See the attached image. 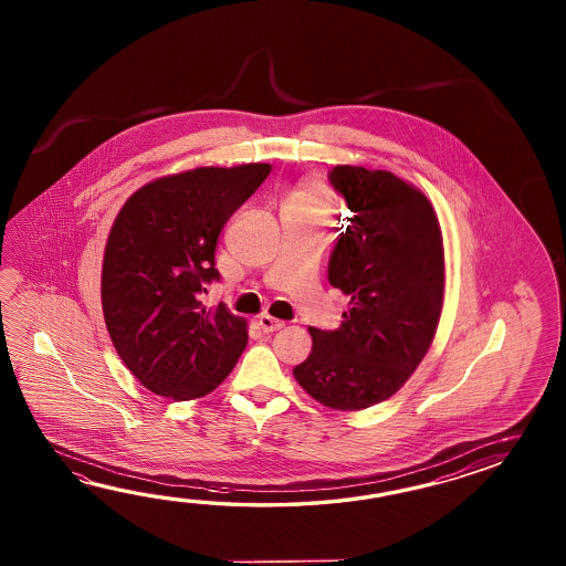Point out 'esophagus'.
Returning a JSON list of instances; mask_svg holds the SVG:
<instances>
[{
    "label": "esophagus",
    "mask_w": 566,
    "mask_h": 566,
    "mask_svg": "<svg viewBox=\"0 0 566 566\" xmlns=\"http://www.w3.org/2000/svg\"><path fill=\"white\" fill-rule=\"evenodd\" d=\"M283 325L285 324H283L281 319H275V317H271V315H261V317H259V327H261L265 334L279 332Z\"/></svg>",
    "instance_id": "obj_1"
}]
</instances>
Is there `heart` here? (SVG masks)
<instances>
[{
	"label": "heart",
	"mask_w": 566,
	"mask_h": 566,
	"mask_svg": "<svg viewBox=\"0 0 566 566\" xmlns=\"http://www.w3.org/2000/svg\"><path fill=\"white\" fill-rule=\"evenodd\" d=\"M332 193L327 192V188L322 186L319 181L305 180L291 192L287 198L285 208L289 210H300L315 217H327L332 212Z\"/></svg>",
	"instance_id": "b5f03b06"
}]
</instances>
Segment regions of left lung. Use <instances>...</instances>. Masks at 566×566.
<instances>
[{
	"instance_id": "8db88e82",
	"label": "left lung",
	"mask_w": 566,
	"mask_h": 566,
	"mask_svg": "<svg viewBox=\"0 0 566 566\" xmlns=\"http://www.w3.org/2000/svg\"><path fill=\"white\" fill-rule=\"evenodd\" d=\"M348 206L327 279L349 297L337 329L310 327L312 354L293 368L317 402L360 410L392 397L433 342L446 289L443 237L427 196L390 171L336 166Z\"/></svg>"
}]
</instances>
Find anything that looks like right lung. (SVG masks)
Returning <instances> with one entry per match:
<instances>
[{
  "instance_id": "obj_1",
  "label": "right lung",
  "mask_w": 566,
  "mask_h": 566,
  "mask_svg": "<svg viewBox=\"0 0 566 566\" xmlns=\"http://www.w3.org/2000/svg\"><path fill=\"white\" fill-rule=\"evenodd\" d=\"M271 171L269 164L196 168L145 184L108 232L101 300L123 364L151 392L192 400L212 392L247 346V322L206 310L218 281V234Z\"/></svg>"
}]
</instances>
